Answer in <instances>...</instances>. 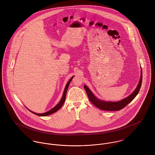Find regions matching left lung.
Returning <instances> with one entry per match:
<instances>
[{
    "instance_id": "8db88e82",
    "label": "left lung",
    "mask_w": 155,
    "mask_h": 155,
    "mask_svg": "<svg viewBox=\"0 0 155 155\" xmlns=\"http://www.w3.org/2000/svg\"><path fill=\"white\" fill-rule=\"evenodd\" d=\"M142 76H143V75H142V70H141L140 79L139 83H138L136 89L134 91V92L131 95H130L127 98H125L119 101H116V102L106 101L99 100L92 94L91 91L85 85H84V88L87 92V94L88 95L89 100H90V101L98 109L103 110H120L122 109L123 108H124L126 106H127L130 102H131L134 100V98L138 94V93L140 89V88H141V84H142Z\"/></svg>"
}]
</instances>
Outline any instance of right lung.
I'll list each match as a JSON object with an SVG mask.
<instances>
[{"instance_id": "1", "label": "right lung", "mask_w": 155, "mask_h": 155, "mask_svg": "<svg viewBox=\"0 0 155 155\" xmlns=\"http://www.w3.org/2000/svg\"><path fill=\"white\" fill-rule=\"evenodd\" d=\"M73 77H74V76L71 77V79L68 81V82H67V84H66V86L65 89H64V93H63V97H62V98H61L60 101L59 102V103H58L56 106H55L54 108H52L51 110H50L48 111H47V112L44 113H41V114H40V113H35V112H33V111H31L28 110V109H28V110L30 111L31 113H34V114H36V115H38V116H48V115L51 114H52V113L56 112L61 107V106L63 105V104H64V101H65L67 91V89H68V86H69V84H70V82L71 81L72 79L73 78Z\"/></svg>"}]
</instances>
